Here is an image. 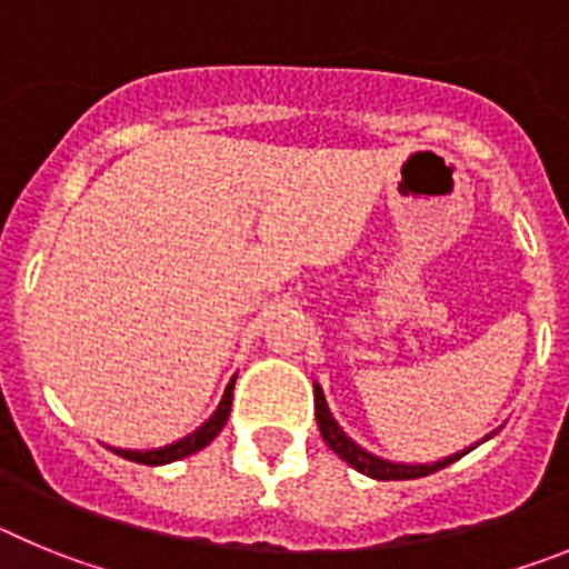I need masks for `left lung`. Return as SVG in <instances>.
<instances>
[{
    "mask_svg": "<svg viewBox=\"0 0 569 569\" xmlns=\"http://www.w3.org/2000/svg\"><path fill=\"white\" fill-rule=\"evenodd\" d=\"M313 396H316V421H319V430H321V439L328 441V447L333 450L336 456H339L341 461H347V465L353 467V470L365 472V476H370V479H379V481H401V479H421V476H430V472L441 470V467L453 465L456 459H461V456H467L472 450V447H467V450H461V453H453V456H445L441 461H433V465H405V461H387L381 459V456H373L367 453L365 447L356 445L350 436L345 433L339 427V421L333 419V413H330L328 407V399H325V393H321V387L313 385ZM496 436V430L492 433H487L485 439H492Z\"/></svg>",
    "mask_w": 569,
    "mask_h": 569,
    "instance_id": "left-lung-1",
    "label": "left lung"
}]
</instances>
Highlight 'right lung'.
I'll return each mask as SVG.
<instances>
[{
    "label": "right lung",
    "instance_id": "right-lung-1",
    "mask_svg": "<svg viewBox=\"0 0 569 569\" xmlns=\"http://www.w3.org/2000/svg\"><path fill=\"white\" fill-rule=\"evenodd\" d=\"M233 385H236V379H230L228 390H224L222 401H219V407L213 410V416H210L204 425L196 427L193 433L184 436V439L173 441V445L156 447V450H122V447H110V450H113L116 456H122V459L136 461V465H150V467L170 465V461H179V459H184V456L199 453V450H202V447H208L216 436L222 433V427L228 425L230 401H233Z\"/></svg>",
    "mask_w": 569,
    "mask_h": 569
}]
</instances>
